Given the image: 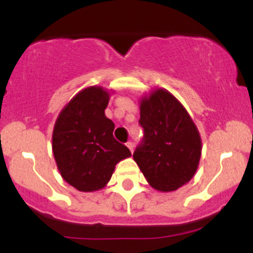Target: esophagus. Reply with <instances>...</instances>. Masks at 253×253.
Wrapping results in <instances>:
<instances>
[{"label":"esophagus","instance_id":"esophagus-1","mask_svg":"<svg viewBox=\"0 0 253 253\" xmlns=\"http://www.w3.org/2000/svg\"><path fill=\"white\" fill-rule=\"evenodd\" d=\"M127 148H128V149H129V152L133 153V143H132V142L127 143Z\"/></svg>","mask_w":253,"mask_h":253}]
</instances>
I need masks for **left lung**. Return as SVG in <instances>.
<instances>
[{
	"instance_id": "1",
	"label": "left lung",
	"mask_w": 253,
	"mask_h": 253,
	"mask_svg": "<svg viewBox=\"0 0 253 253\" xmlns=\"http://www.w3.org/2000/svg\"><path fill=\"white\" fill-rule=\"evenodd\" d=\"M144 128L143 143L133 159L147 182L159 192H172L190 182L198 169L202 139L185 106L164 88L139 99Z\"/></svg>"
}]
</instances>
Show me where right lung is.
I'll return each mask as SVG.
<instances>
[{
  "label": "right lung",
  "instance_id": "obj_1",
  "mask_svg": "<svg viewBox=\"0 0 253 253\" xmlns=\"http://www.w3.org/2000/svg\"><path fill=\"white\" fill-rule=\"evenodd\" d=\"M111 93L100 85L78 91L56 119L52 153L63 180L81 192L105 187L117 163L131 157L114 138L115 125L105 116Z\"/></svg>",
  "mask_w": 253,
  "mask_h": 253
}]
</instances>
